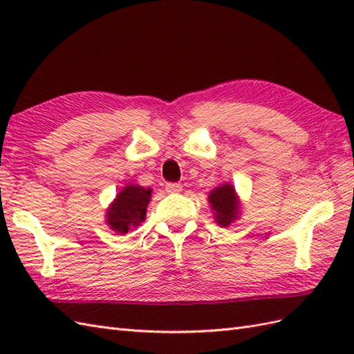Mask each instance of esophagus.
<instances>
[{
	"mask_svg": "<svg viewBox=\"0 0 354 354\" xmlns=\"http://www.w3.org/2000/svg\"><path fill=\"white\" fill-rule=\"evenodd\" d=\"M165 190H167L169 193H179L183 190L181 184H176V183H169L167 185H165Z\"/></svg>",
	"mask_w": 354,
	"mask_h": 354,
	"instance_id": "obj_1",
	"label": "esophagus"
}]
</instances>
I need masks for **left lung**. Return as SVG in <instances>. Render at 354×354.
Wrapping results in <instances>:
<instances>
[{
    "mask_svg": "<svg viewBox=\"0 0 354 354\" xmlns=\"http://www.w3.org/2000/svg\"><path fill=\"white\" fill-rule=\"evenodd\" d=\"M208 204L212 207L214 222L221 227H230L242 213V201L231 183L214 187L208 194Z\"/></svg>",
    "mask_w": 354,
    "mask_h": 354,
    "instance_id": "8db88e82",
    "label": "left lung"
}]
</instances>
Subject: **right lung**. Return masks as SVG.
Wrapping results in <instances>:
<instances>
[{
    "mask_svg": "<svg viewBox=\"0 0 354 354\" xmlns=\"http://www.w3.org/2000/svg\"><path fill=\"white\" fill-rule=\"evenodd\" d=\"M150 198H152V189H145L138 184L123 187L104 214L108 227L120 236L137 228L146 219Z\"/></svg>",
    "mask_w": 354,
    "mask_h": 354,
    "instance_id": "1",
    "label": "right lung"
}]
</instances>
